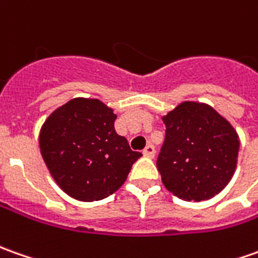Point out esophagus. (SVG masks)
<instances>
[{
	"label": "esophagus",
	"instance_id": "obj_1",
	"mask_svg": "<svg viewBox=\"0 0 258 258\" xmlns=\"http://www.w3.org/2000/svg\"><path fill=\"white\" fill-rule=\"evenodd\" d=\"M143 154H144L146 157H148V158H153V157H154V154H156V148H154V146L148 144V146L144 148Z\"/></svg>",
	"mask_w": 258,
	"mask_h": 258
}]
</instances>
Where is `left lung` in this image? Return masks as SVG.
I'll use <instances>...</instances> for the list:
<instances>
[{
	"instance_id": "8db88e82",
	"label": "left lung",
	"mask_w": 258,
	"mask_h": 258,
	"mask_svg": "<svg viewBox=\"0 0 258 258\" xmlns=\"http://www.w3.org/2000/svg\"><path fill=\"white\" fill-rule=\"evenodd\" d=\"M165 140L157 167L165 188L185 201L213 199L231 180L240 140L207 104L184 101L163 117Z\"/></svg>"
}]
</instances>
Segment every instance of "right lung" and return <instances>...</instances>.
Here are the masks:
<instances>
[{
	"label": "right lung",
	"instance_id": "obj_1",
	"mask_svg": "<svg viewBox=\"0 0 258 258\" xmlns=\"http://www.w3.org/2000/svg\"><path fill=\"white\" fill-rule=\"evenodd\" d=\"M117 115L94 98H74L42 124L41 156L59 188L80 201H98L127 180L141 153L114 130Z\"/></svg>",
	"mask_w": 258,
	"mask_h": 258
}]
</instances>
